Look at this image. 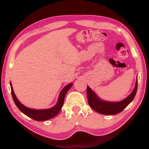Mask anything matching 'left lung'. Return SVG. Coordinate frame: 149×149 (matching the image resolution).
Listing matches in <instances>:
<instances>
[{
    "label": "left lung",
    "mask_w": 149,
    "mask_h": 149,
    "mask_svg": "<svg viewBox=\"0 0 149 149\" xmlns=\"http://www.w3.org/2000/svg\"><path fill=\"white\" fill-rule=\"evenodd\" d=\"M138 87V81H136V85L133 91L128 97H126L120 102H108V101H103L100 100L96 96L94 92L90 89L89 87H87V95L88 103L93 109L96 111L98 113L103 115H114L117 114L123 111L127 105L131 103L136 95Z\"/></svg>",
    "instance_id": "left-lung-1"
}]
</instances>
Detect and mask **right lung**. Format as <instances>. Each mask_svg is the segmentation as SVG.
<instances>
[{
	"label": "right lung",
	"instance_id": "right-lung-1",
	"mask_svg": "<svg viewBox=\"0 0 149 149\" xmlns=\"http://www.w3.org/2000/svg\"><path fill=\"white\" fill-rule=\"evenodd\" d=\"M10 89H11V94L13 99L17 107H18L21 112H23V113L27 116L28 117L32 118L34 120L36 121H44V120H47L50 119L52 118L55 117L58 113H59L60 109H62V105L64 104V97L66 93L68 92V91L70 89V87H72V84L70 83L69 85H66L63 89L60 92L58 101L57 104L55 105L54 107H52L50 109H42V110H37V109H32L27 108V107H25L24 105L19 102V100H17L16 97L14 93L13 89L11 83H10Z\"/></svg>",
	"mask_w": 149,
	"mask_h": 149
}]
</instances>
